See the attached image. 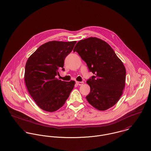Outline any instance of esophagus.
I'll list each match as a JSON object with an SVG mask.
<instances>
[{
	"mask_svg": "<svg viewBox=\"0 0 151 151\" xmlns=\"http://www.w3.org/2000/svg\"><path fill=\"white\" fill-rule=\"evenodd\" d=\"M76 84H77L78 85H79V86H82V85H83L84 83L83 82H76Z\"/></svg>",
	"mask_w": 151,
	"mask_h": 151,
	"instance_id": "1",
	"label": "esophagus"
}]
</instances>
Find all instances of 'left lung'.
I'll return each instance as SVG.
<instances>
[{
    "label": "left lung",
    "mask_w": 151,
    "mask_h": 151,
    "mask_svg": "<svg viewBox=\"0 0 151 151\" xmlns=\"http://www.w3.org/2000/svg\"><path fill=\"white\" fill-rule=\"evenodd\" d=\"M76 51L94 76L86 83L90 92L87 101L100 111H105L120 99L125 86L126 70L112 47L96 37L81 40L76 45Z\"/></svg>",
    "instance_id": "8db88e82"
}]
</instances>
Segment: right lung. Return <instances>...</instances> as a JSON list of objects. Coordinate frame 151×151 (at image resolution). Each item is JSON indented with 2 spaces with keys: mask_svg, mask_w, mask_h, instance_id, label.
Returning <instances> with one entry per match:
<instances>
[{
  "mask_svg": "<svg viewBox=\"0 0 151 151\" xmlns=\"http://www.w3.org/2000/svg\"><path fill=\"white\" fill-rule=\"evenodd\" d=\"M76 41H50L40 46L28 58L24 74L28 91L42 109L52 112L61 108L73 90L75 82L62 81L57 78L64 70L65 57Z\"/></svg>",
  "mask_w": 151,
  "mask_h": 151,
  "instance_id": "obj_1",
  "label": "right lung"
}]
</instances>
